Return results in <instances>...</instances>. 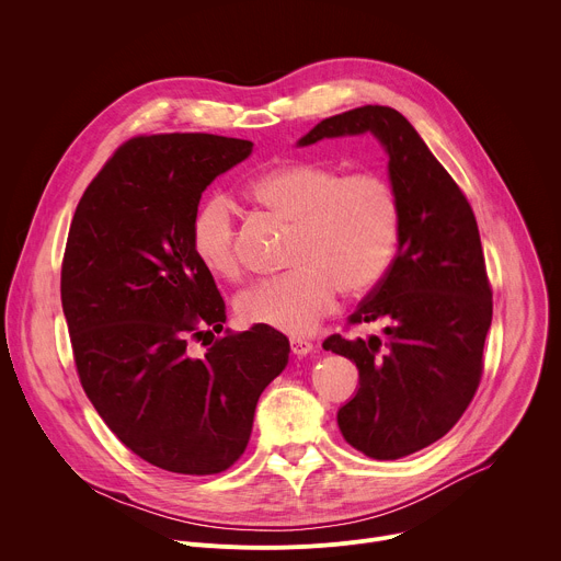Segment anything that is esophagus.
I'll return each instance as SVG.
<instances>
[{
	"instance_id": "34e87169",
	"label": "esophagus",
	"mask_w": 561,
	"mask_h": 561,
	"mask_svg": "<svg viewBox=\"0 0 561 561\" xmlns=\"http://www.w3.org/2000/svg\"><path fill=\"white\" fill-rule=\"evenodd\" d=\"M312 342H308V340H301V337H293L290 340V351H293V355H297V357H304V355H308V353H312Z\"/></svg>"
}]
</instances>
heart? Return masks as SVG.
<instances>
[{"label":"heart","mask_w":561,"mask_h":561,"mask_svg":"<svg viewBox=\"0 0 561 561\" xmlns=\"http://www.w3.org/2000/svg\"><path fill=\"white\" fill-rule=\"evenodd\" d=\"M247 193L295 224L288 249L295 268L237 297L244 324L306 335L331 312L340 290L359 297L386 275L402 224L397 193L386 178L368 171L346 175L333 164L293 159L255 175ZM191 247L208 273L221 279L242 275L234 210L224 195L204 199L195 210Z\"/></svg>","instance_id":"obj_1"}]
</instances>
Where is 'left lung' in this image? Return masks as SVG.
Masks as SVG:
<instances>
[{
	"label": "left lung",
	"instance_id": "obj_1",
	"mask_svg": "<svg viewBox=\"0 0 561 561\" xmlns=\"http://www.w3.org/2000/svg\"><path fill=\"white\" fill-rule=\"evenodd\" d=\"M366 130L388 152L402 224L392 264L348 324L388 327L383 337L331 335L322 346L359 370V390L337 413L344 439L366 457L399 459L444 437L472 402L493 290L466 195L402 113L353 108L319 122L299 146Z\"/></svg>",
	"mask_w": 561,
	"mask_h": 561
}]
</instances>
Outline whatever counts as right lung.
<instances>
[{"label":"right lung","instance_id":"right-lung-1","mask_svg":"<svg viewBox=\"0 0 561 561\" xmlns=\"http://www.w3.org/2000/svg\"><path fill=\"white\" fill-rule=\"evenodd\" d=\"M251 152L208 133L133 137L70 221L61 306L79 381L126 448L171 472L242 457L257 399L288 364L275 329L219 335L226 304L191 247L202 193Z\"/></svg>","mask_w":561,"mask_h":561}]
</instances>
